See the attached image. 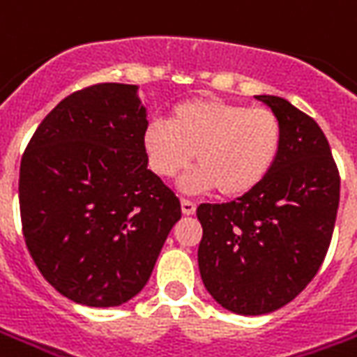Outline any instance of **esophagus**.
<instances>
[{"label":"esophagus","mask_w":357,"mask_h":357,"mask_svg":"<svg viewBox=\"0 0 357 357\" xmlns=\"http://www.w3.org/2000/svg\"><path fill=\"white\" fill-rule=\"evenodd\" d=\"M195 209H197V205L193 203V201H188V199H181V213L189 217V215H195Z\"/></svg>","instance_id":"esophagus-1"}]
</instances>
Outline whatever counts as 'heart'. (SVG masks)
Segmentation results:
<instances>
[{"label": "heart", "mask_w": 357, "mask_h": 357, "mask_svg": "<svg viewBox=\"0 0 357 357\" xmlns=\"http://www.w3.org/2000/svg\"><path fill=\"white\" fill-rule=\"evenodd\" d=\"M142 146L150 169L166 179L181 174L195 154L197 168L179 181L183 191L219 188L225 197H240L258 188L273 168L281 125L270 109L197 97L172 109L168 123H150Z\"/></svg>", "instance_id": "1"}]
</instances>
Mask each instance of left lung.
<instances>
[{"label":"left lung","instance_id":"8db88e82","mask_svg":"<svg viewBox=\"0 0 357 357\" xmlns=\"http://www.w3.org/2000/svg\"><path fill=\"white\" fill-rule=\"evenodd\" d=\"M280 119L281 148L268 178L222 205L203 203L197 261L227 311L268 314L317 275L331 246L340 176L317 121L278 96H256Z\"/></svg>","mask_w":357,"mask_h":357}]
</instances>
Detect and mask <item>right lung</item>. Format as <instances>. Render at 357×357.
Instances as JSON below:
<instances>
[{"label":"right lung","mask_w":357,"mask_h":357,"mask_svg":"<svg viewBox=\"0 0 357 357\" xmlns=\"http://www.w3.org/2000/svg\"><path fill=\"white\" fill-rule=\"evenodd\" d=\"M138 86L99 84L52 109L26 146L19 207L45 280L86 307H119L150 280L179 199L148 169Z\"/></svg>","instance_id":"obj_1"}]
</instances>
